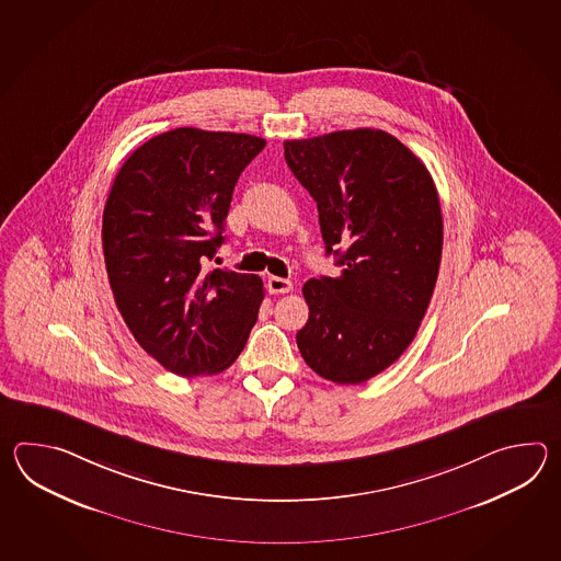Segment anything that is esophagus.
I'll list each match as a JSON object with an SVG mask.
<instances>
[{"label": "esophagus", "instance_id": "esophagus-1", "mask_svg": "<svg viewBox=\"0 0 561 561\" xmlns=\"http://www.w3.org/2000/svg\"><path fill=\"white\" fill-rule=\"evenodd\" d=\"M266 288L271 295H285L293 290V283L288 278H280V276H268Z\"/></svg>", "mask_w": 561, "mask_h": 561}]
</instances>
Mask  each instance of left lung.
<instances>
[{
    "mask_svg": "<svg viewBox=\"0 0 561 561\" xmlns=\"http://www.w3.org/2000/svg\"><path fill=\"white\" fill-rule=\"evenodd\" d=\"M285 158L343 266L302 286L298 351L327 381H369L405 353L430 307L443 249L437 188L405 144L373 128L286 140Z\"/></svg>",
    "mask_w": 561,
    "mask_h": 561,
    "instance_id": "8db88e82",
    "label": "left lung"
}]
</instances>
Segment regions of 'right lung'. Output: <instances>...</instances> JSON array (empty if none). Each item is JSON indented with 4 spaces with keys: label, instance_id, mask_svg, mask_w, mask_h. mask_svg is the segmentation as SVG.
Masks as SVG:
<instances>
[{
    "label": "right lung",
    "instance_id": "obj_1",
    "mask_svg": "<svg viewBox=\"0 0 561 561\" xmlns=\"http://www.w3.org/2000/svg\"><path fill=\"white\" fill-rule=\"evenodd\" d=\"M266 140L176 128L119 168L102 218L107 280L134 339L180 377L228 369L247 345L263 280L204 271L225 242L234 184Z\"/></svg>",
    "mask_w": 561,
    "mask_h": 561
}]
</instances>
